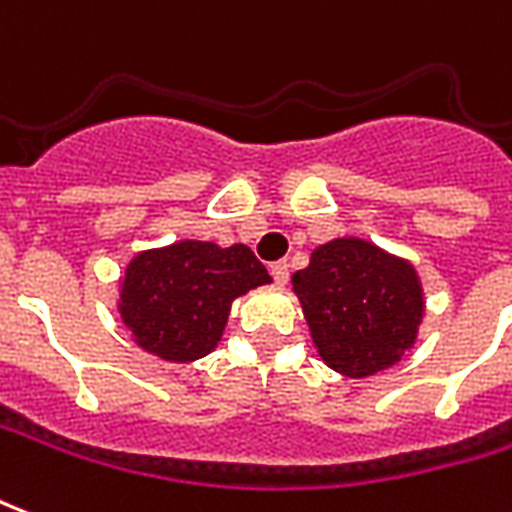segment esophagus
Returning a JSON list of instances; mask_svg holds the SVG:
<instances>
[{
    "instance_id": "1",
    "label": "esophagus",
    "mask_w": 512,
    "mask_h": 512,
    "mask_svg": "<svg viewBox=\"0 0 512 512\" xmlns=\"http://www.w3.org/2000/svg\"><path fill=\"white\" fill-rule=\"evenodd\" d=\"M271 276H274L276 285H287V279H290V266H287V260H279L271 266Z\"/></svg>"
}]
</instances>
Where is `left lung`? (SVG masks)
Listing matches in <instances>:
<instances>
[{
    "label": "left lung",
    "instance_id": "8db88e82",
    "mask_svg": "<svg viewBox=\"0 0 512 512\" xmlns=\"http://www.w3.org/2000/svg\"><path fill=\"white\" fill-rule=\"evenodd\" d=\"M293 293L320 358L352 380L399 363L426 312L412 263L352 236L317 246Z\"/></svg>",
    "mask_w": 512,
    "mask_h": 512
}]
</instances>
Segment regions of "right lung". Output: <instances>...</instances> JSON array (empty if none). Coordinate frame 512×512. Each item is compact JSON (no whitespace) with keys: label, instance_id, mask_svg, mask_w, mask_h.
Wrapping results in <instances>:
<instances>
[{"label":"right lung","instance_id":"add662e5","mask_svg":"<svg viewBox=\"0 0 512 512\" xmlns=\"http://www.w3.org/2000/svg\"><path fill=\"white\" fill-rule=\"evenodd\" d=\"M260 285H271V276L249 246L184 238L127 263L119 282L121 323L140 350L162 361H198L222 339L230 304Z\"/></svg>","mask_w":512,"mask_h":512}]
</instances>
